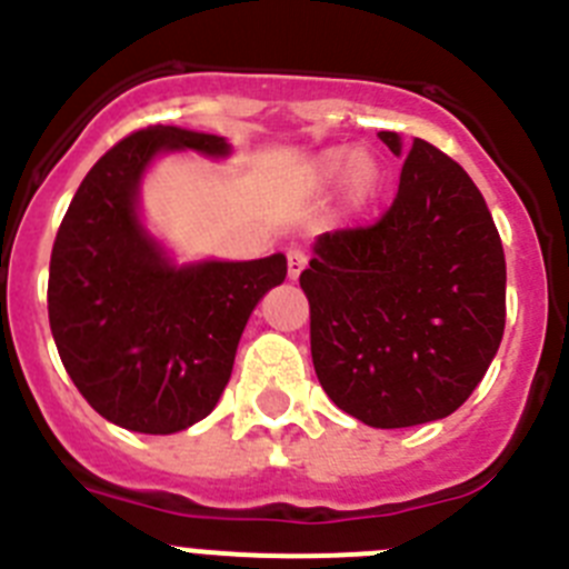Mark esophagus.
I'll return each mask as SVG.
<instances>
[{
  "label": "esophagus",
  "instance_id": "1",
  "mask_svg": "<svg viewBox=\"0 0 569 569\" xmlns=\"http://www.w3.org/2000/svg\"><path fill=\"white\" fill-rule=\"evenodd\" d=\"M288 276L290 279H299L301 276V270L308 268V253H305V250L301 248H288Z\"/></svg>",
  "mask_w": 569,
  "mask_h": 569
}]
</instances>
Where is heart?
<instances>
[{
  "instance_id": "obj_1",
  "label": "heart",
  "mask_w": 569,
  "mask_h": 569,
  "mask_svg": "<svg viewBox=\"0 0 569 569\" xmlns=\"http://www.w3.org/2000/svg\"><path fill=\"white\" fill-rule=\"evenodd\" d=\"M345 173H350V190H353V199H359V202L367 196H373V190L379 188V168L365 156L353 159L347 150H333V153L325 156L321 176L328 182H339Z\"/></svg>"
}]
</instances>
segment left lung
<instances>
[{
  "label": "left lung",
  "mask_w": 569,
  "mask_h": 569,
  "mask_svg": "<svg viewBox=\"0 0 569 569\" xmlns=\"http://www.w3.org/2000/svg\"><path fill=\"white\" fill-rule=\"evenodd\" d=\"M379 139L405 153L390 130ZM299 284L325 393L381 430L459 410L505 336L499 230L465 168L425 139L407 148L393 204L319 236Z\"/></svg>",
  "instance_id": "8db88e82"
}]
</instances>
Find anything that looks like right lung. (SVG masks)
<instances>
[{"instance_id":"1","label":"right lung","mask_w":569,"mask_h":569,"mask_svg":"<svg viewBox=\"0 0 569 569\" xmlns=\"http://www.w3.org/2000/svg\"><path fill=\"white\" fill-rule=\"evenodd\" d=\"M168 148L228 153L222 136L173 124L124 136L79 184L48 276L50 333L77 390L108 421L150 436L213 410L250 313L288 276L281 253L193 268L164 259L136 219V188Z\"/></svg>"}]
</instances>
